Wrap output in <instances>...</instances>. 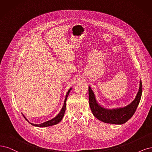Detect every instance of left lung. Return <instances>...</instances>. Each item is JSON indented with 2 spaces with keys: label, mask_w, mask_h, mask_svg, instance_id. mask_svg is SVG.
<instances>
[{
  "label": "left lung",
  "mask_w": 152,
  "mask_h": 152,
  "mask_svg": "<svg viewBox=\"0 0 152 152\" xmlns=\"http://www.w3.org/2000/svg\"><path fill=\"white\" fill-rule=\"evenodd\" d=\"M89 104L90 109L94 116L106 123L122 124L131 118L136 110L140 103L142 94V83L140 82V89L135 99L129 105L123 108L116 109H106L97 104L94 92L91 88H88Z\"/></svg>",
  "instance_id": "left-lung-1"
}]
</instances>
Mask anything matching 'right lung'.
Returning a JSON list of instances; mask_svg holds the SVG:
<instances>
[{
  "label": "right lung",
  "instance_id": "obj_1",
  "mask_svg": "<svg viewBox=\"0 0 152 152\" xmlns=\"http://www.w3.org/2000/svg\"><path fill=\"white\" fill-rule=\"evenodd\" d=\"M71 90V88L68 91V92L67 93V95L66 96V99H65V101H64V106L62 107V109H61L60 113L58 114L56 117H54V118L50 120V121H48L47 122H43V123H42V124H33V123H31V122H29L26 118L25 119L30 122V124H31V125L33 126H37V127H47V126H53V125H55V124H58V122H59L64 117V113H65V111H66V100H67V98L68 96V95H69V92H70V90Z\"/></svg>",
  "mask_w": 152,
  "mask_h": 152
}]
</instances>
